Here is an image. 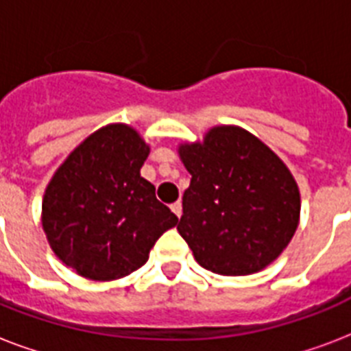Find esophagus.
<instances>
[{"instance_id": "1", "label": "esophagus", "mask_w": 351, "mask_h": 351, "mask_svg": "<svg viewBox=\"0 0 351 351\" xmlns=\"http://www.w3.org/2000/svg\"><path fill=\"white\" fill-rule=\"evenodd\" d=\"M171 211H173V213H175L178 219H180V217H182V204L180 202L173 204V206H171Z\"/></svg>"}]
</instances>
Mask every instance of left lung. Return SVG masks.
I'll use <instances>...</instances> for the list:
<instances>
[{"mask_svg": "<svg viewBox=\"0 0 351 351\" xmlns=\"http://www.w3.org/2000/svg\"><path fill=\"white\" fill-rule=\"evenodd\" d=\"M191 184L182 198V239L202 267L250 275L273 262L299 226L297 182L271 149L240 127H215L178 149Z\"/></svg>", "mask_w": 351, "mask_h": 351, "instance_id": "1", "label": "left lung"}]
</instances>
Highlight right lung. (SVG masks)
I'll list each match as a JSON object with an SVG mask.
<instances>
[{
    "mask_svg": "<svg viewBox=\"0 0 351 351\" xmlns=\"http://www.w3.org/2000/svg\"><path fill=\"white\" fill-rule=\"evenodd\" d=\"M149 147L123 123L101 127L54 173L43 197V230L65 266L90 280L136 271L178 219L140 176Z\"/></svg>",
    "mask_w": 351,
    "mask_h": 351,
    "instance_id": "1",
    "label": "right lung"
}]
</instances>
